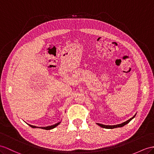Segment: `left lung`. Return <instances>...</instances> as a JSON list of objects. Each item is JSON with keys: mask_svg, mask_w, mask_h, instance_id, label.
I'll list each match as a JSON object with an SVG mask.
<instances>
[{"mask_svg": "<svg viewBox=\"0 0 154 154\" xmlns=\"http://www.w3.org/2000/svg\"><path fill=\"white\" fill-rule=\"evenodd\" d=\"M137 114V113H136ZM136 114L135 115H134L132 118H130V119H129L128 120L125 121L124 122H123V123L122 124H116V125H103V124H99V123H96L98 125H100V127L103 128H106V129H114V128H121V127H123V126H124L125 125H126L127 124H128L129 122L131 121L132 119H133L136 116Z\"/></svg>", "mask_w": 154, "mask_h": 154, "instance_id": "left-lung-1", "label": "left lung"}]
</instances>
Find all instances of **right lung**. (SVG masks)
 I'll return each instance as SVG.
<instances>
[{
  "mask_svg": "<svg viewBox=\"0 0 154 154\" xmlns=\"http://www.w3.org/2000/svg\"><path fill=\"white\" fill-rule=\"evenodd\" d=\"M61 121H62V120H61ZM61 121H60V122H58V123H57V124H54V125H49V126H47V127H37V126H35V125H30V124H29V125L30 126L31 128H41V129H43L49 130V129H53V128H56L57 125H58L59 124H60Z\"/></svg>",
  "mask_w": 154,
  "mask_h": 154,
  "instance_id": "1",
  "label": "right lung"
}]
</instances>
